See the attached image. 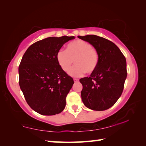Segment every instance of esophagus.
I'll return each mask as SVG.
<instances>
[{
    "mask_svg": "<svg viewBox=\"0 0 146 146\" xmlns=\"http://www.w3.org/2000/svg\"><path fill=\"white\" fill-rule=\"evenodd\" d=\"M73 80H74V82H78V79H77V78H74L73 79Z\"/></svg>",
    "mask_w": 146,
    "mask_h": 146,
    "instance_id": "esophagus-1",
    "label": "esophagus"
}]
</instances>
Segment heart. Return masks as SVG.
<instances>
[{"label":"heart","instance_id":"heart-1","mask_svg":"<svg viewBox=\"0 0 146 146\" xmlns=\"http://www.w3.org/2000/svg\"><path fill=\"white\" fill-rule=\"evenodd\" d=\"M98 59L97 51L90 43L80 39L71 42L66 51H59L56 54L58 65L65 72L70 70L74 60L75 66L69 72L72 76L93 73L97 68Z\"/></svg>","mask_w":146,"mask_h":146}]
</instances>
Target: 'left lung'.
Wrapping results in <instances>:
<instances>
[{"mask_svg":"<svg viewBox=\"0 0 146 146\" xmlns=\"http://www.w3.org/2000/svg\"><path fill=\"white\" fill-rule=\"evenodd\" d=\"M78 37L91 44L99 58L97 68L90 76L80 79L83 86L82 102L86 107L94 111L108 110L122 93L127 77L126 60L111 41L94 35Z\"/></svg>","mask_w":146,"mask_h":146,"instance_id":"obj_1","label":"left lung"}]
</instances>
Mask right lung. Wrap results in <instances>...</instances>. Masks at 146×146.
Instances as JSON below:
<instances>
[{
    "label": "right lung",
    "instance_id": "add662e5",
    "mask_svg": "<svg viewBox=\"0 0 146 146\" xmlns=\"http://www.w3.org/2000/svg\"><path fill=\"white\" fill-rule=\"evenodd\" d=\"M74 36L48 37L31 45L19 67V86L24 98L35 111L55 115L65 108L66 96L73 79L62 70L56 54Z\"/></svg>",
    "mask_w": 146,
    "mask_h": 146
}]
</instances>
